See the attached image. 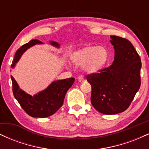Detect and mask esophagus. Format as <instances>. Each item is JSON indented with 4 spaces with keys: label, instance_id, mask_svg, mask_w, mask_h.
Listing matches in <instances>:
<instances>
[{
    "label": "esophagus",
    "instance_id": "1",
    "mask_svg": "<svg viewBox=\"0 0 149 149\" xmlns=\"http://www.w3.org/2000/svg\"><path fill=\"white\" fill-rule=\"evenodd\" d=\"M78 80L80 82V83H83V82L85 81V78L83 76H79L78 77Z\"/></svg>",
    "mask_w": 149,
    "mask_h": 149
}]
</instances>
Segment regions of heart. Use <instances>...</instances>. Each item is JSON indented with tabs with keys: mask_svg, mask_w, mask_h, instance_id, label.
<instances>
[{
	"mask_svg": "<svg viewBox=\"0 0 149 149\" xmlns=\"http://www.w3.org/2000/svg\"><path fill=\"white\" fill-rule=\"evenodd\" d=\"M109 52L104 46H87L71 55V60L77 65H83L88 72H97L104 69L109 61Z\"/></svg>",
	"mask_w": 149,
	"mask_h": 149,
	"instance_id": "obj_1",
	"label": "heart"
}]
</instances>
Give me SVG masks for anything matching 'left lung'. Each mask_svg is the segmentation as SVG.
I'll return each instance as SVG.
<instances>
[{
    "instance_id": "1",
    "label": "left lung",
    "mask_w": 149,
    "mask_h": 149,
    "mask_svg": "<svg viewBox=\"0 0 149 149\" xmlns=\"http://www.w3.org/2000/svg\"><path fill=\"white\" fill-rule=\"evenodd\" d=\"M111 38L115 49L113 64L87 76L92 106L106 115L125 111L141 85V59L134 46L124 38L111 36Z\"/></svg>"
}]
</instances>
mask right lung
<instances>
[{
  "label": "right lung",
  "mask_w": 149,
  "mask_h": 149,
  "mask_svg": "<svg viewBox=\"0 0 149 149\" xmlns=\"http://www.w3.org/2000/svg\"><path fill=\"white\" fill-rule=\"evenodd\" d=\"M38 40H31L20 47L15 54L11 68H14L24 52L34 45L42 44ZM51 45L59 47L57 42L51 41ZM13 83V92L21 107L28 115L33 118H46L52 116L63 105L64 97L69 89L72 86L74 78L52 82L45 90H42L34 96H31L21 90L17 83L11 76Z\"/></svg>",
  "instance_id": "1"
}]
</instances>
